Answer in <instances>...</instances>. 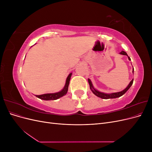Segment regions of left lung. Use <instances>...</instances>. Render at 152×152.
I'll use <instances>...</instances> for the list:
<instances>
[{"label":"left lung","mask_w":152,"mask_h":152,"mask_svg":"<svg viewBox=\"0 0 152 152\" xmlns=\"http://www.w3.org/2000/svg\"><path fill=\"white\" fill-rule=\"evenodd\" d=\"M121 54H122V55H126V56H128V55L127 54V53L124 51V50H122V51L120 53ZM128 58L129 60H131V58L128 56ZM134 68H133V70H132V72L134 73ZM133 80H132L131 82L128 85V86L126 87V88L123 90L122 91H121V92H118V93H112V94H106V93H102V92H99L97 90H96L93 86V84H92V82L91 81V80L89 79H88V82H89V86H90V89L92 91V92L96 95L98 97H99L101 98L102 99H110V98H119L121 97V96H122L123 94H125L126 92L127 91V90L130 88L131 86H132V83H133Z\"/></svg>","instance_id":"obj_1"}]
</instances>
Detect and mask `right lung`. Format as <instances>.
<instances>
[{
  "instance_id": "1",
  "label": "right lung",
  "mask_w": 152,
  "mask_h": 152,
  "mask_svg": "<svg viewBox=\"0 0 152 152\" xmlns=\"http://www.w3.org/2000/svg\"><path fill=\"white\" fill-rule=\"evenodd\" d=\"M71 76H72V73H70L69 75L68 76L66 80L65 86L61 91H59V92H58V93H50V94H42V95H36V96L37 98H39L41 99H44V100H55V99H57L59 98L62 97V96L65 95L67 93Z\"/></svg>"
}]
</instances>
